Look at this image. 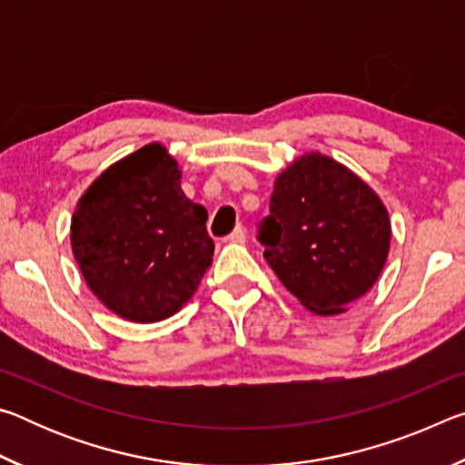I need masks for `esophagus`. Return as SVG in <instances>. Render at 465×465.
Instances as JSON below:
<instances>
[{"mask_svg": "<svg viewBox=\"0 0 465 465\" xmlns=\"http://www.w3.org/2000/svg\"><path fill=\"white\" fill-rule=\"evenodd\" d=\"M227 240H230V242H243V240H246V232H243L242 225H238L230 235H227Z\"/></svg>", "mask_w": 465, "mask_h": 465, "instance_id": "1", "label": "esophagus"}]
</instances>
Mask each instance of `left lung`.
<instances>
[{"label": "left lung", "mask_w": 465, "mask_h": 465, "mask_svg": "<svg viewBox=\"0 0 465 465\" xmlns=\"http://www.w3.org/2000/svg\"><path fill=\"white\" fill-rule=\"evenodd\" d=\"M256 238L282 285L310 312L332 316L375 285L391 227L363 180L328 155L308 153L277 178Z\"/></svg>", "instance_id": "left-lung-1"}]
</instances>
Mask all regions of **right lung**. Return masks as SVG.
I'll return each mask as SVG.
<instances>
[{
	"label": "right lung",
	"mask_w": 465,
	"mask_h": 465,
	"mask_svg": "<svg viewBox=\"0 0 465 465\" xmlns=\"http://www.w3.org/2000/svg\"><path fill=\"white\" fill-rule=\"evenodd\" d=\"M174 157L137 149L94 180L72 219V248L92 293L124 320L174 316L213 261L207 211L186 199Z\"/></svg>",
	"instance_id": "1"
}]
</instances>
